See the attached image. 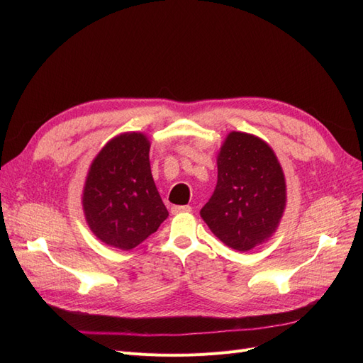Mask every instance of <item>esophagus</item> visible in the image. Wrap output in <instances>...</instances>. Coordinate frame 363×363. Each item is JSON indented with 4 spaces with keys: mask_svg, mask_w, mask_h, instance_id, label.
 <instances>
[{
    "mask_svg": "<svg viewBox=\"0 0 363 363\" xmlns=\"http://www.w3.org/2000/svg\"><path fill=\"white\" fill-rule=\"evenodd\" d=\"M192 212L191 206H172L171 207V213H189Z\"/></svg>",
    "mask_w": 363,
    "mask_h": 363,
    "instance_id": "obj_1",
    "label": "esophagus"
}]
</instances>
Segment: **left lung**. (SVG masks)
<instances>
[{
    "mask_svg": "<svg viewBox=\"0 0 363 363\" xmlns=\"http://www.w3.org/2000/svg\"><path fill=\"white\" fill-rule=\"evenodd\" d=\"M218 183L203 221L225 245L250 251L276 233L286 208V179L265 140L230 131L216 157Z\"/></svg>",
    "mask_w": 363,
    "mask_h": 363,
    "instance_id": "8db88e82",
    "label": "left lung"
}]
</instances>
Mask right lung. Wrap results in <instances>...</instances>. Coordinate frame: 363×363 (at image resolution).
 Returning <instances> with one entry per match:
<instances>
[{
    "instance_id": "add662e5",
    "label": "right lung",
    "mask_w": 363,
    "mask_h": 363,
    "mask_svg": "<svg viewBox=\"0 0 363 363\" xmlns=\"http://www.w3.org/2000/svg\"><path fill=\"white\" fill-rule=\"evenodd\" d=\"M150 140L140 131L111 139L92 160L82 204L91 232L108 247L136 248L168 218L150 167Z\"/></svg>"
}]
</instances>
